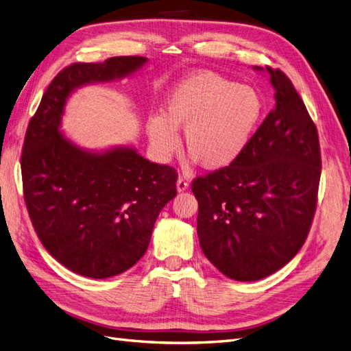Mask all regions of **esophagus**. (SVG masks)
<instances>
[{"label":"esophagus","instance_id":"1","mask_svg":"<svg viewBox=\"0 0 351 351\" xmlns=\"http://www.w3.org/2000/svg\"><path fill=\"white\" fill-rule=\"evenodd\" d=\"M187 189H189V180L184 176H180L177 178V190L178 192H184Z\"/></svg>","mask_w":351,"mask_h":351}]
</instances>
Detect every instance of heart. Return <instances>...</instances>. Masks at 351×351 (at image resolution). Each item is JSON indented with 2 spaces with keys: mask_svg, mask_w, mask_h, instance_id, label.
Returning <instances> with one entry per match:
<instances>
[{
  "mask_svg": "<svg viewBox=\"0 0 351 351\" xmlns=\"http://www.w3.org/2000/svg\"><path fill=\"white\" fill-rule=\"evenodd\" d=\"M167 117L155 115L147 133L156 152L167 158L178 147L176 127H186L187 151L205 168L231 165L247 149L265 114L261 92L212 71L193 73L165 101Z\"/></svg>",
  "mask_w": 351,
  "mask_h": 351,
  "instance_id": "1",
  "label": "heart"
}]
</instances>
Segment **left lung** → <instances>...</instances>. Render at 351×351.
<instances>
[{"label":"left lung","mask_w":351,"mask_h":351,"mask_svg":"<svg viewBox=\"0 0 351 351\" xmlns=\"http://www.w3.org/2000/svg\"><path fill=\"white\" fill-rule=\"evenodd\" d=\"M267 71L275 107L247 149L192 183L202 252L236 281L265 278L289 263L309 234L317 204V129L287 74Z\"/></svg>","instance_id":"left-lung-1"}]
</instances>
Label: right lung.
<instances>
[{
	"instance_id": "add662e5",
	"label": "right lung",
	"mask_w": 351,
	"mask_h": 351,
	"mask_svg": "<svg viewBox=\"0 0 351 351\" xmlns=\"http://www.w3.org/2000/svg\"><path fill=\"white\" fill-rule=\"evenodd\" d=\"M145 57L74 62L49 83L23 143L29 217L52 258L90 278H110L139 261L161 209L177 195V173L130 147L93 154L60 133L69 95L79 86L129 76Z\"/></svg>"
}]
</instances>
